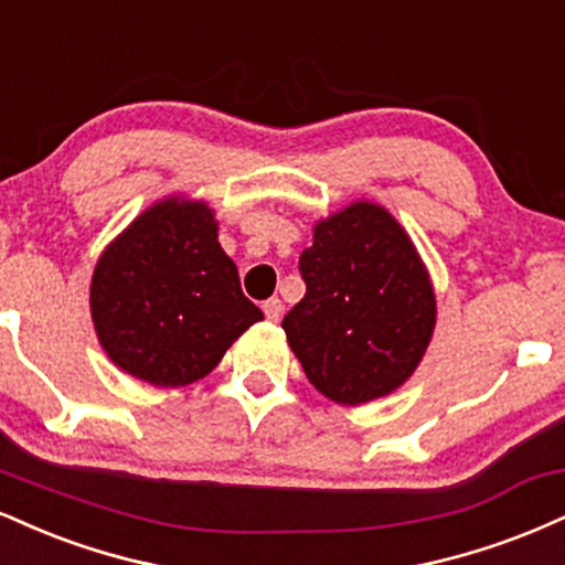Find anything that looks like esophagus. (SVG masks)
<instances>
[{"instance_id": "34e87169", "label": "esophagus", "mask_w": 565, "mask_h": 565, "mask_svg": "<svg viewBox=\"0 0 565 565\" xmlns=\"http://www.w3.org/2000/svg\"><path fill=\"white\" fill-rule=\"evenodd\" d=\"M281 310H284V305H281V300H278V297H270V300H265L263 302V312H265V318H268V321H278V318H281Z\"/></svg>"}]
</instances>
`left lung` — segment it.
Wrapping results in <instances>:
<instances>
[{"mask_svg": "<svg viewBox=\"0 0 565 565\" xmlns=\"http://www.w3.org/2000/svg\"><path fill=\"white\" fill-rule=\"evenodd\" d=\"M300 276L305 297L281 326L318 392L360 405L416 371L437 305L416 247L384 207L355 202L318 223Z\"/></svg>", "mask_w": 565, "mask_h": 565, "instance_id": "1", "label": "left lung"}]
</instances>
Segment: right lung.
<instances>
[{"instance_id":"1","label":"right lung","mask_w":565,"mask_h":565,"mask_svg":"<svg viewBox=\"0 0 565 565\" xmlns=\"http://www.w3.org/2000/svg\"><path fill=\"white\" fill-rule=\"evenodd\" d=\"M92 318L115 365L154 386H183L207 376L263 310L244 297L210 207L168 200L99 257Z\"/></svg>"}]
</instances>
